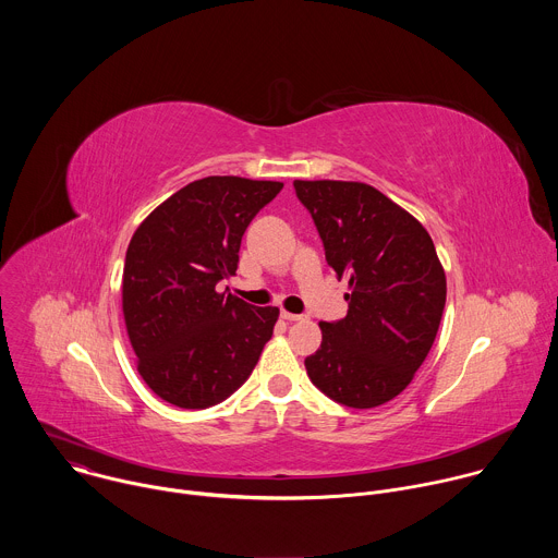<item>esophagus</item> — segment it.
<instances>
[{"instance_id": "1", "label": "esophagus", "mask_w": 558, "mask_h": 558, "mask_svg": "<svg viewBox=\"0 0 558 558\" xmlns=\"http://www.w3.org/2000/svg\"><path fill=\"white\" fill-rule=\"evenodd\" d=\"M280 315H282V320H287V323H300V320H304V315H298V313H289V311H282Z\"/></svg>"}]
</instances>
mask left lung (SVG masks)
Segmentation results:
<instances>
[{
  "mask_svg": "<svg viewBox=\"0 0 558 558\" xmlns=\"http://www.w3.org/2000/svg\"><path fill=\"white\" fill-rule=\"evenodd\" d=\"M349 280L347 317L320 323L323 344L304 360L311 381L338 404L375 409L400 395L424 364L441 323L446 274L424 225L357 181H293Z\"/></svg>",
  "mask_w": 558,
  "mask_h": 558,
  "instance_id": "8db88e82",
  "label": "left lung"
}]
</instances>
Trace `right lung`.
I'll list each match as a JSON object with an SVG mask.
<instances>
[{
    "label": "right lung",
    "mask_w": 558,
    "mask_h": 558,
    "mask_svg": "<svg viewBox=\"0 0 558 558\" xmlns=\"http://www.w3.org/2000/svg\"><path fill=\"white\" fill-rule=\"evenodd\" d=\"M280 190L278 181L207 177L134 231L121 287L125 329L138 375L168 404L227 400L271 340L278 306H252L216 287L235 274L247 225Z\"/></svg>",
    "instance_id": "obj_1"
}]
</instances>
